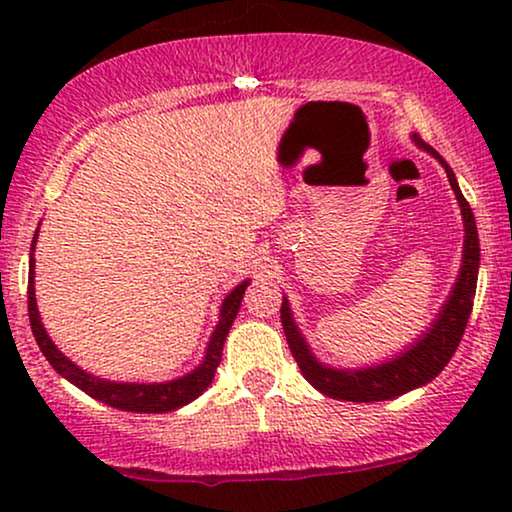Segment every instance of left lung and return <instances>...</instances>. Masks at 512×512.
<instances>
[{"mask_svg": "<svg viewBox=\"0 0 512 512\" xmlns=\"http://www.w3.org/2000/svg\"><path fill=\"white\" fill-rule=\"evenodd\" d=\"M412 142L422 151L431 153L445 167L447 179H450V186L461 207V219H464V251H461V268L457 282H454L445 305L440 307L438 317L431 321V326L412 345H408V349L398 352L394 359L366 368H333L321 363L312 354L305 335L300 333L296 319H293L289 300L284 298L282 310L279 312H282L284 335L286 342H289L293 359H296L305 380L328 398L352 403H373L389 401V398L403 396L412 389L424 387V384H429L433 377H438L440 370L450 363L461 342V335H464L468 317H471L480 268V240L478 228H475L473 209L466 202L464 193H461L457 184V177H454L452 167L445 163L443 156L436 149H431L419 135H412Z\"/></svg>", "mask_w": 512, "mask_h": 512, "instance_id": "left-lung-1", "label": "left lung"}]
</instances>
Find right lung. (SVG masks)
<instances>
[{
  "label": "right lung",
  "mask_w": 512,
  "mask_h": 512,
  "mask_svg": "<svg viewBox=\"0 0 512 512\" xmlns=\"http://www.w3.org/2000/svg\"><path fill=\"white\" fill-rule=\"evenodd\" d=\"M37 237H39V230L34 233L32 247H30L27 310H30V326H32L34 340H37V345L41 349V354L46 356V361L58 370V375L72 382L74 387L86 391V394L93 396L95 401H102L104 405H111V408L116 410L146 412V415L184 408V405L195 401V398H198L202 391L212 384L216 368H219L221 363L223 342H226L230 326H233L237 312H240L242 296L244 291H247L251 279H244L242 284H237L235 289L223 298V303L219 307V324H216L214 333L209 335L205 359L200 361L198 368H193L191 373L177 377V380H167V382H111V380H104V377H95L86 373V370L76 366L72 359H67V356L55 347L51 335L46 333L44 324H41L37 298H34V247H37Z\"/></svg>",
  "instance_id": "right-lung-1"
}]
</instances>
